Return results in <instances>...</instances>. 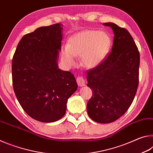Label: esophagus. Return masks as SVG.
Returning <instances> with one entry per match:
<instances>
[{"instance_id": "esophagus-1", "label": "esophagus", "mask_w": 153, "mask_h": 153, "mask_svg": "<svg viewBox=\"0 0 153 153\" xmlns=\"http://www.w3.org/2000/svg\"><path fill=\"white\" fill-rule=\"evenodd\" d=\"M76 82L79 86H85V80L84 78H83V77H81V76L77 77L76 78Z\"/></svg>"}]
</instances>
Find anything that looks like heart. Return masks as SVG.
I'll use <instances>...</instances> for the list:
<instances>
[{"instance_id": "heart-1", "label": "heart", "mask_w": 153, "mask_h": 153, "mask_svg": "<svg viewBox=\"0 0 153 153\" xmlns=\"http://www.w3.org/2000/svg\"><path fill=\"white\" fill-rule=\"evenodd\" d=\"M111 39L107 33L98 30H83L69 38L61 50L63 61L69 66L76 63V56H81L83 66L94 68L105 60L109 52Z\"/></svg>"}]
</instances>
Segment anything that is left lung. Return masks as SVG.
<instances>
[{"label": "left lung", "mask_w": 153, "mask_h": 153, "mask_svg": "<svg viewBox=\"0 0 153 153\" xmlns=\"http://www.w3.org/2000/svg\"><path fill=\"white\" fill-rule=\"evenodd\" d=\"M104 25L115 34L112 50L87 72V86L92 90L87 111L96 122L108 123L121 117L133 102L139 82L140 53L126 29L113 23Z\"/></svg>", "instance_id": "left-lung-1"}]
</instances>
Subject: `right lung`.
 <instances>
[{
	"instance_id": "add662e5",
	"label": "right lung",
	"mask_w": 153,
	"mask_h": 153,
	"mask_svg": "<svg viewBox=\"0 0 153 153\" xmlns=\"http://www.w3.org/2000/svg\"><path fill=\"white\" fill-rule=\"evenodd\" d=\"M62 27H41L20 40L12 60V81L23 109L34 120L54 122L63 117L77 88L70 71L58 69Z\"/></svg>"
}]
</instances>
